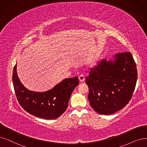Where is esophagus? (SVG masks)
<instances>
[{
	"label": "esophagus",
	"mask_w": 147,
	"mask_h": 147,
	"mask_svg": "<svg viewBox=\"0 0 147 147\" xmlns=\"http://www.w3.org/2000/svg\"><path fill=\"white\" fill-rule=\"evenodd\" d=\"M78 78L80 82H83L85 80V77L83 74H81L78 77Z\"/></svg>",
	"instance_id": "esophagus-1"
}]
</instances>
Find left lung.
<instances>
[{
  "mask_svg": "<svg viewBox=\"0 0 147 147\" xmlns=\"http://www.w3.org/2000/svg\"><path fill=\"white\" fill-rule=\"evenodd\" d=\"M114 58L113 61L104 59L99 62L86 78L91 107L101 115L112 114L124 108L136 87L138 72L131 54L121 52Z\"/></svg>",
  "mask_w": 147,
  "mask_h": 147,
  "instance_id": "8db88e82",
  "label": "left lung"
}]
</instances>
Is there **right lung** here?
Listing matches in <instances>:
<instances>
[{
  "label": "right lung",
  "mask_w": 147,
  "mask_h": 147,
  "mask_svg": "<svg viewBox=\"0 0 147 147\" xmlns=\"http://www.w3.org/2000/svg\"><path fill=\"white\" fill-rule=\"evenodd\" d=\"M17 64L13 73V83L19 104L26 111L45 119L60 117L67 108L70 95L79 84L77 77L63 80L53 89L46 92L29 91L20 83L17 74Z\"/></svg>",
  "instance_id": "add662e5"
}]
</instances>
